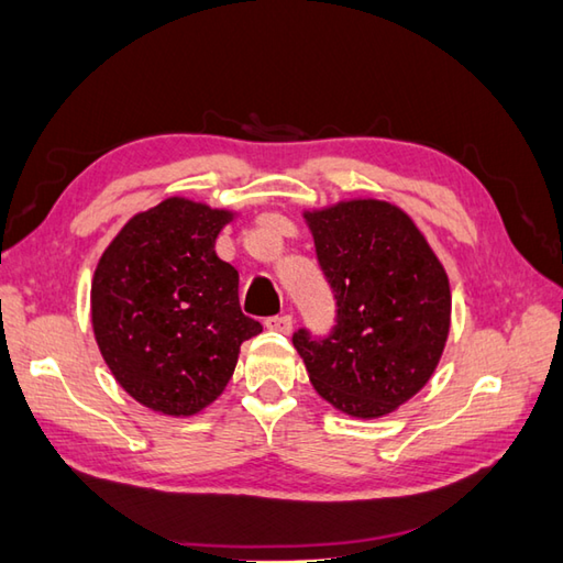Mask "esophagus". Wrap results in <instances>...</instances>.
Returning <instances> with one entry per match:
<instances>
[{"instance_id":"34e87169","label":"esophagus","mask_w":563,"mask_h":563,"mask_svg":"<svg viewBox=\"0 0 563 563\" xmlns=\"http://www.w3.org/2000/svg\"><path fill=\"white\" fill-rule=\"evenodd\" d=\"M265 327L273 332H283V334H290L292 330V314H275L265 320Z\"/></svg>"}]
</instances>
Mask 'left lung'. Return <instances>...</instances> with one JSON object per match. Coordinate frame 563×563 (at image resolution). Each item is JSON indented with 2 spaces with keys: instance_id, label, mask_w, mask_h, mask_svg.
I'll return each mask as SVG.
<instances>
[{
  "instance_id": "1",
  "label": "left lung",
  "mask_w": 563,
  "mask_h": 563,
  "mask_svg": "<svg viewBox=\"0 0 563 563\" xmlns=\"http://www.w3.org/2000/svg\"><path fill=\"white\" fill-rule=\"evenodd\" d=\"M336 300L324 340L292 344L314 391L336 411L382 418L431 379L451 332V285L413 219L379 199L302 213Z\"/></svg>"
}]
</instances>
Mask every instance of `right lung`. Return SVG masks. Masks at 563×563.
<instances>
[{
	"label": "right lung",
	"mask_w": 563,
	"mask_h": 563,
	"mask_svg": "<svg viewBox=\"0 0 563 563\" xmlns=\"http://www.w3.org/2000/svg\"><path fill=\"white\" fill-rule=\"evenodd\" d=\"M236 213L169 197L140 211L100 255L90 285L98 350L142 406L194 416L217 401L261 322L241 312L239 271L213 246Z\"/></svg>",
	"instance_id": "1"
}]
</instances>
